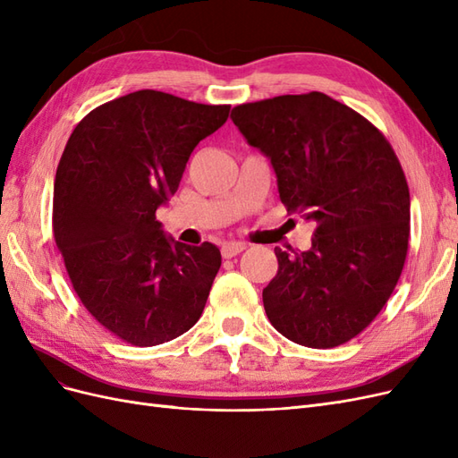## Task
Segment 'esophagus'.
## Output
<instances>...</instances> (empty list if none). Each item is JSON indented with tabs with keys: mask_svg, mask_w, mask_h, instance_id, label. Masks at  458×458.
Wrapping results in <instances>:
<instances>
[{
	"mask_svg": "<svg viewBox=\"0 0 458 458\" xmlns=\"http://www.w3.org/2000/svg\"><path fill=\"white\" fill-rule=\"evenodd\" d=\"M244 248L246 246L242 242H227V244L221 246V256H224L225 259L234 258V256H239L244 250Z\"/></svg>",
	"mask_w": 458,
	"mask_h": 458,
	"instance_id": "1",
	"label": "esophagus"
}]
</instances>
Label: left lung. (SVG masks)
I'll use <instances>...</instances> for the list:
<instances>
[{"label": "left lung", "instance_id": "1", "mask_svg": "<svg viewBox=\"0 0 458 458\" xmlns=\"http://www.w3.org/2000/svg\"><path fill=\"white\" fill-rule=\"evenodd\" d=\"M231 118L271 158L281 202L313 221L308 252L275 248L263 308L283 336L315 350L355 338L390 300L405 266L409 185L384 133L311 91L244 103Z\"/></svg>", "mask_w": 458, "mask_h": 458}]
</instances>
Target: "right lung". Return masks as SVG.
I'll return each instance as SVG.
<instances>
[{
	"label": "right lung",
	"mask_w": 458,
	"mask_h": 458,
	"mask_svg": "<svg viewBox=\"0 0 458 458\" xmlns=\"http://www.w3.org/2000/svg\"><path fill=\"white\" fill-rule=\"evenodd\" d=\"M229 108L141 89L93 108L68 137L53 189L55 242L84 308L131 345L170 342L202 315L221 254L165 239L157 210Z\"/></svg>",
	"instance_id": "1"
}]
</instances>
